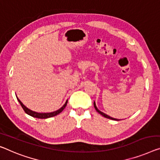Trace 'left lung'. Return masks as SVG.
Listing matches in <instances>:
<instances>
[{
    "instance_id": "1",
    "label": "left lung",
    "mask_w": 160,
    "mask_h": 160,
    "mask_svg": "<svg viewBox=\"0 0 160 160\" xmlns=\"http://www.w3.org/2000/svg\"><path fill=\"white\" fill-rule=\"evenodd\" d=\"M93 105H94V107H95V110H96V111L98 112V113H99L100 114H101V115H102L103 116H104L105 118H109V119H111V120H115V121H118V119H116V118H112V117H111V116H108L107 115V114H106V113H103V112L102 111H101L100 110H98V108H97V106H96V104H95V102L94 101V103H93Z\"/></svg>"
}]
</instances>
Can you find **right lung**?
<instances>
[{
    "instance_id": "right-lung-1",
    "label": "right lung",
    "mask_w": 160,
    "mask_h": 160,
    "mask_svg": "<svg viewBox=\"0 0 160 160\" xmlns=\"http://www.w3.org/2000/svg\"><path fill=\"white\" fill-rule=\"evenodd\" d=\"M17 100H18V101L19 102V103L21 104V107H22L23 110H24V111L26 112V113H27L28 115L32 116V117L38 118H51V117H53V116H57V114L60 113L61 112L64 110V108H65L66 107L67 103H68V100H67L65 103L60 108L58 109V110L56 111L51 112V113H37V112L33 111L32 110H30V109H28L27 107H26L24 105L21 103V101H20V100L18 98V97H17Z\"/></svg>"
}]
</instances>
